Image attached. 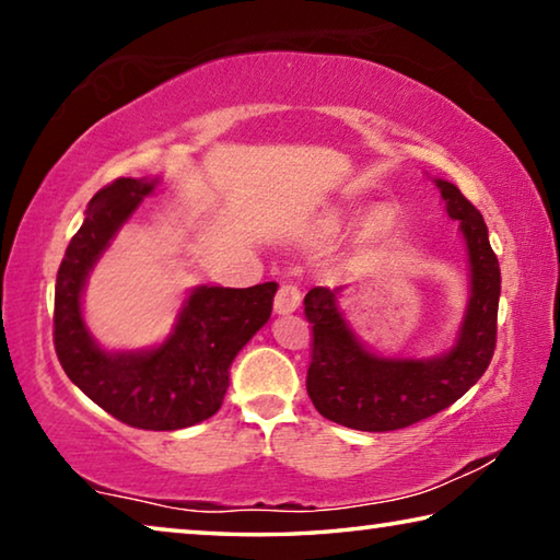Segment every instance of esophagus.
<instances>
[{"label": "esophagus", "instance_id": "34e87169", "mask_svg": "<svg viewBox=\"0 0 560 560\" xmlns=\"http://www.w3.org/2000/svg\"><path fill=\"white\" fill-rule=\"evenodd\" d=\"M299 306H301V291L296 283H281L277 291V299H273V308H277V314L281 316L293 314Z\"/></svg>", "mask_w": 560, "mask_h": 560}]
</instances>
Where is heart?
Wrapping results in <instances>:
<instances>
[{"label": "heart", "mask_w": 560, "mask_h": 560, "mask_svg": "<svg viewBox=\"0 0 560 560\" xmlns=\"http://www.w3.org/2000/svg\"><path fill=\"white\" fill-rule=\"evenodd\" d=\"M385 226H387V220H385L383 214L373 217V222H371V234H381V232H385ZM320 234H324V236H330V234H334V230H330V226H328V230H324Z\"/></svg>", "instance_id": "obj_1"}]
</instances>
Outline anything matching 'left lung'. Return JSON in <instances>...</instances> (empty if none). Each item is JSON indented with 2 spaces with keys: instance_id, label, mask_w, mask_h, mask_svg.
I'll return each mask as SVG.
<instances>
[{
  "instance_id": "8db88e82",
  "label": "left lung",
  "mask_w": 560,
  "mask_h": 560,
  "mask_svg": "<svg viewBox=\"0 0 560 560\" xmlns=\"http://www.w3.org/2000/svg\"><path fill=\"white\" fill-rule=\"evenodd\" d=\"M469 254V301L454 346L438 358H385L368 350L338 306L343 289L314 287L303 306L314 324L306 390L316 410L350 430L390 432L428 420L479 381L497 348L499 259L485 217L457 185L434 179Z\"/></svg>"
}]
</instances>
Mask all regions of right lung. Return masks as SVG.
I'll use <instances>...</instances> for the list:
<instances>
[{
    "label": "right lung",
    "instance_id": "add662e5",
    "mask_svg": "<svg viewBox=\"0 0 560 560\" xmlns=\"http://www.w3.org/2000/svg\"><path fill=\"white\" fill-rule=\"evenodd\" d=\"M155 185L158 179L118 177L93 195L56 273L54 346L71 383L116 420L138 430H183L222 407L232 360L269 320L277 281L249 289L197 287L163 343L103 350L83 324V287Z\"/></svg>",
    "mask_w": 560,
    "mask_h": 560
}]
</instances>
